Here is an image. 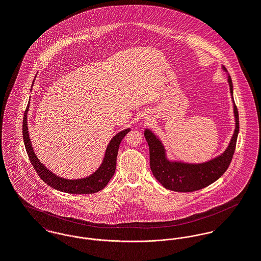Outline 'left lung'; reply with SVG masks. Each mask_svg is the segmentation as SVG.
I'll return each instance as SVG.
<instances>
[{
  "label": "left lung",
  "mask_w": 261,
  "mask_h": 261,
  "mask_svg": "<svg viewBox=\"0 0 261 261\" xmlns=\"http://www.w3.org/2000/svg\"><path fill=\"white\" fill-rule=\"evenodd\" d=\"M223 69L227 71L224 66ZM228 82L231 95L233 96V85L230 76H228ZM234 115L236 125L228 148L216 159L198 165L168 161L164 146L160 140L150 130L146 129L145 138L149 148V166L154 178L166 189L185 193L203 189L217 181L228 169L236 148L239 132V115L235 102Z\"/></svg>",
  "instance_id": "8db88e82"
}]
</instances>
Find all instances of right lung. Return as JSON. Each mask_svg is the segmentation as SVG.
I'll return each mask as SVG.
<instances>
[{
  "instance_id": "add662e5",
  "label": "right lung",
  "mask_w": 261,
  "mask_h": 261,
  "mask_svg": "<svg viewBox=\"0 0 261 261\" xmlns=\"http://www.w3.org/2000/svg\"><path fill=\"white\" fill-rule=\"evenodd\" d=\"M28 109H29V103L27 106V109L25 111L24 117H23V140H24L25 148L33 168L35 169L39 177L48 186L52 187L61 192L69 193V194H92L102 190L108 185V183L110 182V180L112 179L115 172L116 158H117V151H118L119 145L121 143V140L125 137V135L128 132H130L129 128L118 133L112 138L106 151L103 163L95 173H93L91 176L84 179L66 180L56 176L39 162L34 150L32 149L29 134H28V126H27Z\"/></svg>"
}]
</instances>
